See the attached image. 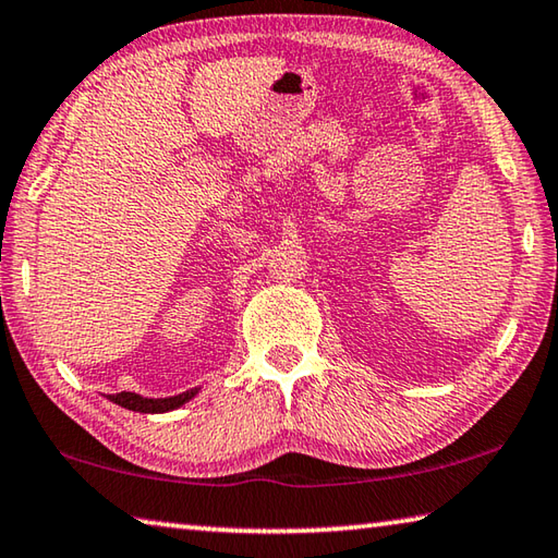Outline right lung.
Here are the masks:
<instances>
[{
    "mask_svg": "<svg viewBox=\"0 0 558 558\" xmlns=\"http://www.w3.org/2000/svg\"><path fill=\"white\" fill-rule=\"evenodd\" d=\"M201 392V387H193V389H185L181 395H173V397H142L136 392H120V395H107V399L114 404H120L124 409H130V412H140V414H166V412H173V409L183 407L185 402H191V399Z\"/></svg>",
    "mask_w": 558,
    "mask_h": 558,
    "instance_id": "add662e5",
    "label": "right lung"
}]
</instances>
